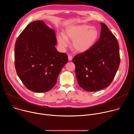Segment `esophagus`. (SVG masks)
<instances>
[{
	"mask_svg": "<svg viewBox=\"0 0 134 134\" xmlns=\"http://www.w3.org/2000/svg\"><path fill=\"white\" fill-rule=\"evenodd\" d=\"M68 60L69 61H71L72 59V57L71 55H68Z\"/></svg>",
	"mask_w": 134,
	"mask_h": 134,
	"instance_id": "esophagus-1",
	"label": "esophagus"
}]
</instances>
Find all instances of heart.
<instances>
[{
  "instance_id": "1",
  "label": "heart",
  "mask_w": 134,
  "mask_h": 134,
  "mask_svg": "<svg viewBox=\"0 0 134 134\" xmlns=\"http://www.w3.org/2000/svg\"><path fill=\"white\" fill-rule=\"evenodd\" d=\"M99 37L98 30L86 24L76 25L67 27L64 34L57 35V41L63 49L66 48L68 40H72V49L76 52L84 53L90 49L96 43Z\"/></svg>"
}]
</instances>
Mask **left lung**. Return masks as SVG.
Returning <instances> with one entry per match:
<instances>
[{
  "mask_svg": "<svg viewBox=\"0 0 134 134\" xmlns=\"http://www.w3.org/2000/svg\"><path fill=\"white\" fill-rule=\"evenodd\" d=\"M100 24L99 40L88 51L77 54L72 59L79 85L88 92L109 86L120 65L119 47L116 38L105 24Z\"/></svg>",
  "mask_w": 134,
  "mask_h": 134,
  "instance_id": "obj_1",
  "label": "left lung"
}]
</instances>
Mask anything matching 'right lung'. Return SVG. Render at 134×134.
I'll return each mask as SVG.
<instances>
[{
  "instance_id": "right-lung-1",
  "label": "right lung",
  "mask_w": 134,
  "mask_h": 134,
  "mask_svg": "<svg viewBox=\"0 0 134 134\" xmlns=\"http://www.w3.org/2000/svg\"><path fill=\"white\" fill-rule=\"evenodd\" d=\"M54 30L42 21L29 24L18 36L15 47V66L17 75L29 90L43 93L57 83L68 56L55 46Z\"/></svg>"
}]
</instances>
